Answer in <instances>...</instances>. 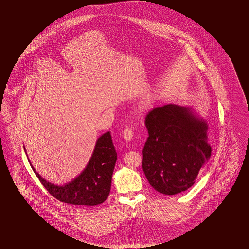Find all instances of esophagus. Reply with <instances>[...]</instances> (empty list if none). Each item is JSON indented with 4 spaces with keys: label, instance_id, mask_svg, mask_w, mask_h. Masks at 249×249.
Listing matches in <instances>:
<instances>
[{
    "label": "esophagus",
    "instance_id": "34e87169",
    "mask_svg": "<svg viewBox=\"0 0 249 249\" xmlns=\"http://www.w3.org/2000/svg\"><path fill=\"white\" fill-rule=\"evenodd\" d=\"M123 137L126 141H130L133 137V130L130 128H126L123 131Z\"/></svg>",
    "mask_w": 249,
    "mask_h": 249
}]
</instances>
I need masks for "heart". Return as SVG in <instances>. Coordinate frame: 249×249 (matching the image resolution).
I'll use <instances>...</instances> for the list:
<instances>
[{
  "instance_id": "heart-1",
  "label": "heart",
  "mask_w": 249,
  "mask_h": 249,
  "mask_svg": "<svg viewBox=\"0 0 249 249\" xmlns=\"http://www.w3.org/2000/svg\"><path fill=\"white\" fill-rule=\"evenodd\" d=\"M146 105H147V104H146Z\"/></svg>"
}]
</instances>
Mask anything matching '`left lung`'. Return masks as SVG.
<instances>
[{"label": "left lung", "instance_id": "1", "mask_svg": "<svg viewBox=\"0 0 249 249\" xmlns=\"http://www.w3.org/2000/svg\"><path fill=\"white\" fill-rule=\"evenodd\" d=\"M144 124L142 170L149 184L165 195L189 190L211 157L205 120L170 104L151 110Z\"/></svg>", "mask_w": 249, "mask_h": 249}]
</instances>
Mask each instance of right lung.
<instances>
[{
  "label": "right lung",
  "mask_w": 249,
  "mask_h": 249,
  "mask_svg": "<svg viewBox=\"0 0 249 249\" xmlns=\"http://www.w3.org/2000/svg\"><path fill=\"white\" fill-rule=\"evenodd\" d=\"M116 161L117 152L111 134L107 131L98 138L94 151L83 172L64 186L49 183L31 166L42 185L57 200L76 206H93L107 200Z\"/></svg>",
  "instance_id": "right-lung-1"
}]
</instances>
